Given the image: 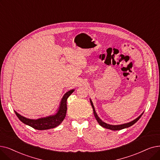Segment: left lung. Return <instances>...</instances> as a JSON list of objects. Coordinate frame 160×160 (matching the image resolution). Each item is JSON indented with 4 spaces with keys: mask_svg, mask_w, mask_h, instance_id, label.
<instances>
[{
    "mask_svg": "<svg viewBox=\"0 0 160 160\" xmlns=\"http://www.w3.org/2000/svg\"><path fill=\"white\" fill-rule=\"evenodd\" d=\"M90 102H91V105H92V107L93 108V114H94V116L95 117V118L97 121V122H98L99 123V125L105 128L106 129H110V130H114V131H116V130H120V129H123L124 128H129L131 126H133V125L134 123H135L138 120L140 119V118L141 117V116L143 114L144 112H142L139 116H138V118H137L136 119H135L134 120L131 121L130 122H128V123H123V124H121V125H116V126H114V125H110V124H108L105 122H102L100 118L99 117L97 116L96 112H95V108H94V106L93 105V102L92 101V100L90 99Z\"/></svg>",
    "mask_w": 160,
    "mask_h": 160,
    "instance_id": "1",
    "label": "left lung"
}]
</instances>
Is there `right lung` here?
<instances>
[{"label":"right lung","mask_w":160,"mask_h":160,"mask_svg":"<svg viewBox=\"0 0 160 160\" xmlns=\"http://www.w3.org/2000/svg\"><path fill=\"white\" fill-rule=\"evenodd\" d=\"M74 89H71L70 91L67 92L63 95V98H62L59 107L58 109V112L55 114L48 117L41 118L37 120H32L22 116V115H20L17 112H16V111H14V112L19 120L22 121L23 123L32 127L34 129L38 130H46L54 128L58 126L65 119L67 110V100L68 97L74 92Z\"/></svg>","instance_id":"1"}]
</instances>
